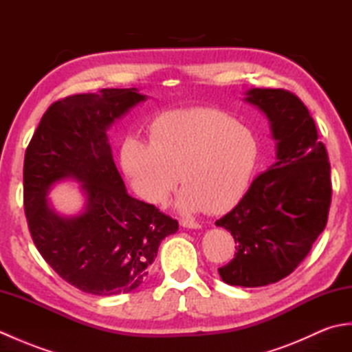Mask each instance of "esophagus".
I'll use <instances>...</instances> for the list:
<instances>
[{
  "label": "esophagus",
  "instance_id": "esophagus-1",
  "mask_svg": "<svg viewBox=\"0 0 352 352\" xmlns=\"http://www.w3.org/2000/svg\"><path fill=\"white\" fill-rule=\"evenodd\" d=\"M180 226L184 227V228H192V230L201 228V223L195 222L193 219H188V218H183V219L180 221Z\"/></svg>",
  "mask_w": 352,
  "mask_h": 352
}]
</instances>
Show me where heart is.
Listing matches in <instances>:
<instances>
[{"mask_svg": "<svg viewBox=\"0 0 352 352\" xmlns=\"http://www.w3.org/2000/svg\"><path fill=\"white\" fill-rule=\"evenodd\" d=\"M260 151L248 125L218 109L193 107L160 115L151 125V140H126L122 163L148 203L163 204L182 178L178 210L221 212L248 189Z\"/></svg>", "mask_w": 352, "mask_h": 352, "instance_id": "heart-1", "label": "heart"}]
</instances>
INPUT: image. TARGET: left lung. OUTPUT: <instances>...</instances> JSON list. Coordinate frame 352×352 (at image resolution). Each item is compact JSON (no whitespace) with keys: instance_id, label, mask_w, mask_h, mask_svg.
<instances>
[{"instance_id":"obj_1","label":"left lung","mask_w":352,"mask_h":352,"mask_svg":"<svg viewBox=\"0 0 352 352\" xmlns=\"http://www.w3.org/2000/svg\"><path fill=\"white\" fill-rule=\"evenodd\" d=\"M243 101L269 121L275 162L216 226L234 237V258L219 267L223 283L260 287L295 271L322 233L331 203L330 162L310 111L283 89L252 87Z\"/></svg>"}]
</instances>
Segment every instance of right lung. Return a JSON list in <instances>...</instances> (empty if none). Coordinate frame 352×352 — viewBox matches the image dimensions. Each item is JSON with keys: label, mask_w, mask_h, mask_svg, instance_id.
<instances>
[{"label": "right lung", "mask_w": 352, "mask_h": 352, "mask_svg": "<svg viewBox=\"0 0 352 352\" xmlns=\"http://www.w3.org/2000/svg\"><path fill=\"white\" fill-rule=\"evenodd\" d=\"M148 96L136 89L72 95L45 111L24 159V208L45 261L86 294L110 296L139 287L160 242L178 222L129 195L115 164L107 130ZM80 183L77 215L52 207V186Z\"/></svg>", "instance_id": "add662e5"}]
</instances>
